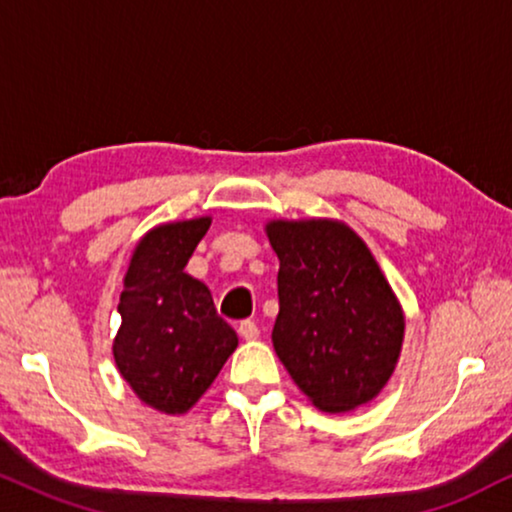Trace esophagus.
Returning <instances> with one entry per match:
<instances>
[{"label": "esophagus", "mask_w": 512, "mask_h": 512, "mask_svg": "<svg viewBox=\"0 0 512 512\" xmlns=\"http://www.w3.org/2000/svg\"><path fill=\"white\" fill-rule=\"evenodd\" d=\"M238 335H241L245 342H255V339L260 337V327L252 323V320H243V323L238 325Z\"/></svg>", "instance_id": "34e87169"}]
</instances>
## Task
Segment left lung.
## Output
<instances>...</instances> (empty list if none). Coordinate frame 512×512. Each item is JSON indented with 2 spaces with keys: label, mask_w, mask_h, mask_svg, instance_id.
Segmentation results:
<instances>
[{
  "label": "left lung",
  "mask_w": 512,
  "mask_h": 512,
  "mask_svg": "<svg viewBox=\"0 0 512 512\" xmlns=\"http://www.w3.org/2000/svg\"><path fill=\"white\" fill-rule=\"evenodd\" d=\"M278 255L276 356L318 410L377 398L398 365L405 311L367 243L332 217L269 220Z\"/></svg>",
  "instance_id": "obj_1"
}]
</instances>
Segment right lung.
<instances>
[{"instance_id":"add662e5","label":"right lung","mask_w":512,"mask_h":512,"mask_svg":"<svg viewBox=\"0 0 512 512\" xmlns=\"http://www.w3.org/2000/svg\"><path fill=\"white\" fill-rule=\"evenodd\" d=\"M210 222L203 215L156 224L133 248L124 276L114 363L140 403L161 414L192 410L238 346L210 290L185 271Z\"/></svg>"}]
</instances>
